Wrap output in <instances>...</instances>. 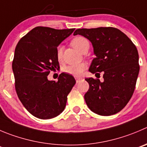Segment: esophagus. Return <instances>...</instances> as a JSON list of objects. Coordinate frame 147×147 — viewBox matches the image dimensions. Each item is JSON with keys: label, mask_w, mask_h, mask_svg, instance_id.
Returning a JSON list of instances; mask_svg holds the SVG:
<instances>
[{"label": "esophagus", "mask_w": 147, "mask_h": 147, "mask_svg": "<svg viewBox=\"0 0 147 147\" xmlns=\"http://www.w3.org/2000/svg\"><path fill=\"white\" fill-rule=\"evenodd\" d=\"M75 79H76V83H79V82L82 79V77H79V76H75Z\"/></svg>", "instance_id": "34e87169"}]
</instances>
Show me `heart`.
<instances>
[{
  "label": "heart",
  "instance_id": "1",
  "mask_svg": "<svg viewBox=\"0 0 147 147\" xmlns=\"http://www.w3.org/2000/svg\"><path fill=\"white\" fill-rule=\"evenodd\" d=\"M71 45L74 47L76 50L81 53L82 50L86 46H89V42L85 38L82 37H76L71 41ZM63 46H58L57 48V58L58 60H61L63 56ZM86 65L84 63L73 64V65H68L65 68V71L69 74L74 75V76H80L84 71Z\"/></svg>",
  "mask_w": 147,
  "mask_h": 147
}]
</instances>
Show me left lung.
<instances>
[{"mask_svg": "<svg viewBox=\"0 0 147 147\" xmlns=\"http://www.w3.org/2000/svg\"><path fill=\"white\" fill-rule=\"evenodd\" d=\"M91 42L95 58L89 71L103 72V82L87 78L89 89L84 94L88 107L96 114L111 115L121 111L129 102L139 73L136 47L121 30L113 27L78 29L74 35Z\"/></svg>", "mask_w": 147, "mask_h": 147, "instance_id": "left-lung-1", "label": "left lung"}]
</instances>
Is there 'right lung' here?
Segmentation results:
<instances>
[{"label":"right lung","instance_id":"1","mask_svg":"<svg viewBox=\"0 0 147 147\" xmlns=\"http://www.w3.org/2000/svg\"><path fill=\"white\" fill-rule=\"evenodd\" d=\"M74 29L37 26L16 45L12 63L15 88L22 105L36 118L50 119L65 109L76 80L65 73L58 82L48 80L47 76L59 68L57 47Z\"/></svg>","mask_w":147,"mask_h":147}]
</instances>
